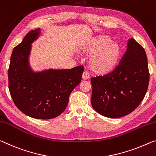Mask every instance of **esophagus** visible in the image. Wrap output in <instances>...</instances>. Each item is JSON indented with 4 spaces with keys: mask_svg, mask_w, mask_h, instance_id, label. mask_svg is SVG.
I'll use <instances>...</instances> for the list:
<instances>
[{
    "mask_svg": "<svg viewBox=\"0 0 156 156\" xmlns=\"http://www.w3.org/2000/svg\"><path fill=\"white\" fill-rule=\"evenodd\" d=\"M89 77H90V76H89V73L87 71H84L82 76V78L83 80H87V79H89Z\"/></svg>",
    "mask_w": 156,
    "mask_h": 156,
    "instance_id": "esophagus-1",
    "label": "esophagus"
}]
</instances>
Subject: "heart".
<instances>
[{
	"mask_svg": "<svg viewBox=\"0 0 156 156\" xmlns=\"http://www.w3.org/2000/svg\"><path fill=\"white\" fill-rule=\"evenodd\" d=\"M112 39L106 35L98 36L84 46L83 51L89 56V66L97 75H106L117 66L122 55L119 44L112 43Z\"/></svg>",
	"mask_w": 156,
	"mask_h": 156,
	"instance_id": "b5f03b06",
	"label": "heart"
}]
</instances>
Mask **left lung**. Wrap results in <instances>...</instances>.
I'll return each instance as SVG.
<instances>
[{
	"instance_id": "left-lung-1",
	"label": "left lung",
	"mask_w": 156,
	"mask_h": 156,
	"mask_svg": "<svg viewBox=\"0 0 156 156\" xmlns=\"http://www.w3.org/2000/svg\"><path fill=\"white\" fill-rule=\"evenodd\" d=\"M112 73L91 78V103L106 117L119 118L135 110L144 99L149 83L147 57L134 39Z\"/></svg>"
}]
</instances>
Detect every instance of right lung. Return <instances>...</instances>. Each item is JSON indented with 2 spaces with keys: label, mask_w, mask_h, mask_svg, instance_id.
<instances>
[{
  "label": "right lung",
  "mask_w": 156,
  "mask_h": 156,
  "mask_svg": "<svg viewBox=\"0 0 156 156\" xmlns=\"http://www.w3.org/2000/svg\"><path fill=\"white\" fill-rule=\"evenodd\" d=\"M40 33V28L28 32L12 51L8 69L9 90L14 104L25 115L50 119L66 109L71 91L80 83L84 67L34 71L29 59L32 44Z\"/></svg>",
  "instance_id": "1"
}]
</instances>
